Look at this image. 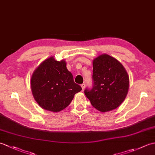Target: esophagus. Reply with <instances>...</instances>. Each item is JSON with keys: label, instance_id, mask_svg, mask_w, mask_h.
I'll list each match as a JSON object with an SVG mask.
<instances>
[{"label": "esophagus", "instance_id": "obj_1", "mask_svg": "<svg viewBox=\"0 0 155 155\" xmlns=\"http://www.w3.org/2000/svg\"><path fill=\"white\" fill-rule=\"evenodd\" d=\"M81 87H82V88H83V90H84V88H85V84H84V83L82 84H81Z\"/></svg>", "mask_w": 155, "mask_h": 155}]
</instances>
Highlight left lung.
<instances>
[{"mask_svg": "<svg viewBox=\"0 0 155 155\" xmlns=\"http://www.w3.org/2000/svg\"><path fill=\"white\" fill-rule=\"evenodd\" d=\"M94 85L84 94L91 104L101 112L114 110L123 103L129 88L127 71L116 58L101 54L93 61Z\"/></svg>", "mask_w": 155, "mask_h": 155, "instance_id": "left-lung-1", "label": "left lung"}]
</instances>
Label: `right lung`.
<instances>
[{"label": "right lung", "instance_id": "right-lung-1", "mask_svg": "<svg viewBox=\"0 0 155 155\" xmlns=\"http://www.w3.org/2000/svg\"><path fill=\"white\" fill-rule=\"evenodd\" d=\"M31 88L36 102L41 108L51 112H60L67 107L74 94L82 90L76 84L67 62L51 57L38 65L31 78Z\"/></svg>", "mask_w": 155, "mask_h": 155}]
</instances>
